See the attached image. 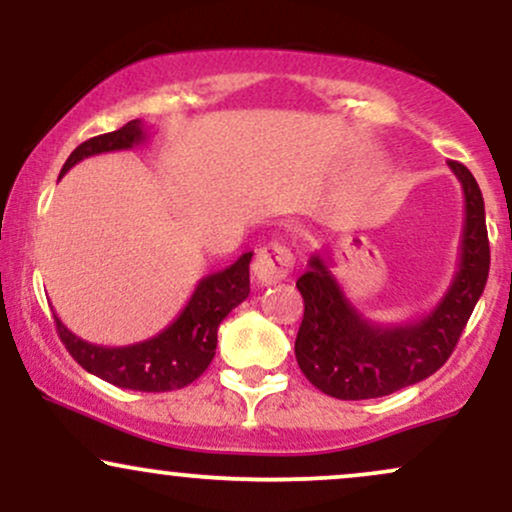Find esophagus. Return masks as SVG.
I'll return each instance as SVG.
<instances>
[{
    "instance_id": "1",
    "label": "esophagus",
    "mask_w": 512,
    "mask_h": 512,
    "mask_svg": "<svg viewBox=\"0 0 512 512\" xmlns=\"http://www.w3.org/2000/svg\"><path fill=\"white\" fill-rule=\"evenodd\" d=\"M293 269V255L286 245L269 243L257 252L255 262H252V274H255L257 284L272 286L284 281Z\"/></svg>"
}]
</instances>
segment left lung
Segmentation results:
<instances>
[{
    "instance_id": "obj_1",
    "label": "left lung",
    "mask_w": 512,
    "mask_h": 512,
    "mask_svg": "<svg viewBox=\"0 0 512 512\" xmlns=\"http://www.w3.org/2000/svg\"><path fill=\"white\" fill-rule=\"evenodd\" d=\"M464 192L460 262L448 291L431 313L399 325L368 320L346 298L330 257L315 252L298 276L305 313L296 361L317 390L337 399L385 397L416 385L448 361L489 279V233L484 197L462 163L448 161Z\"/></svg>"
}]
</instances>
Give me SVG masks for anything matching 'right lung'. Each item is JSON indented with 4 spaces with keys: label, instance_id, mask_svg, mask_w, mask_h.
I'll use <instances>...</instances> for the list:
<instances>
[{
    "label": "right lung",
    "instance_id": "add662e5",
    "mask_svg": "<svg viewBox=\"0 0 512 512\" xmlns=\"http://www.w3.org/2000/svg\"><path fill=\"white\" fill-rule=\"evenodd\" d=\"M149 129L142 120L79 144L60 170V178L88 156L127 151L144 144ZM252 252H243L231 267L199 279L182 313L163 332L127 346H101L76 337L55 315L57 332L74 361L105 383L139 392H168L195 383L216 354V332L223 317L250 293Z\"/></svg>",
    "mask_w": 512,
    "mask_h": 512
}]
</instances>
